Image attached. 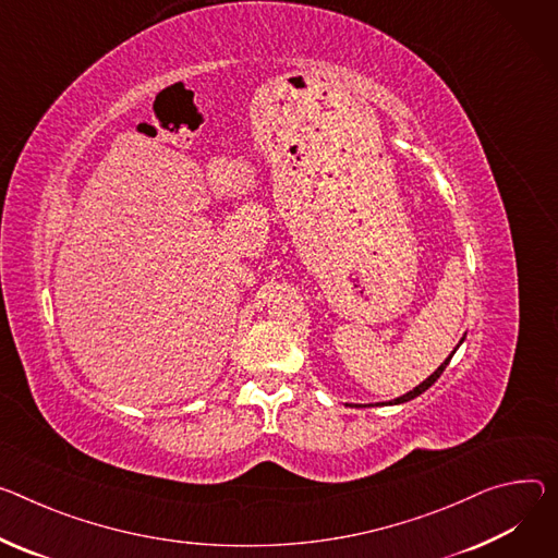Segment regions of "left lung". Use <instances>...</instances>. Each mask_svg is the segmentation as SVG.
Returning <instances> with one entry per match:
<instances>
[{
  "mask_svg": "<svg viewBox=\"0 0 558 558\" xmlns=\"http://www.w3.org/2000/svg\"><path fill=\"white\" fill-rule=\"evenodd\" d=\"M463 340H465V336L461 338V342H459V344L453 347V351L449 353V359H445V363H442V365H440V367H438V369H436V372H434L429 378H425V380H423L418 387H414L412 391L402 393V396H398V398H393V400H389V402H376V404H356V408H378V404H402V402H410V400H414L416 396H421L423 391H427V389H429V387H432V385H434V383L440 378V374H442V372H445V367L449 365V361H451V356H453V353H456V349H459V347L463 344Z\"/></svg>",
  "mask_w": 558,
  "mask_h": 558,
  "instance_id": "1",
  "label": "left lung"
}]
</instances>
